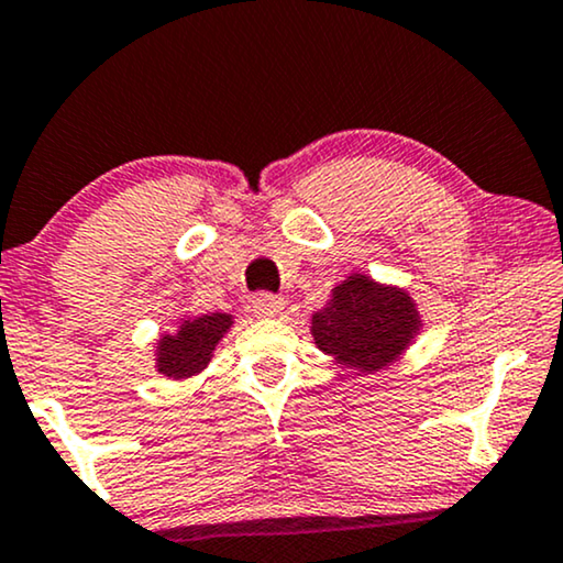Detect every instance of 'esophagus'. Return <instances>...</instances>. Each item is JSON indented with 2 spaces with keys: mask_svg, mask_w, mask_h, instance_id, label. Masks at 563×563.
I'll list each match as a JSON object with an SVG mask.
<instances>
[{
  "mask_svg": "<svg viewBox=\"0 0 563 563\" xmlns=\"http://www.w3.org/2000/svg\"><path fill=\"white\" fill-rule=\"evenodd\" d=\"M283 309H286V301H283V298H277L273 294L254 296V303H252L254 317H277L283 314Z\"/></svg>",
  "mask_w": 563,
  "mask_h": 563,
  "instance_id": "1",
  "label": "esophagus"
}]
</instances>
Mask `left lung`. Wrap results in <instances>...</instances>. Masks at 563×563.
I'll return each mask as SVG.
<instances>
[{
	"label": "left lung",
	"mask_w": 563,
	"mask_h": 563,
	"mask_svg": "<svg viewBox=\"0 0 563 563\" xmlns=\"http://www.w3.org/2000/svg\"><path fill=\"white\" fill-rule=\"evenodd\" d=\"M423 330L421 311L400 286L351 273L311 314V338L345 372L376 374L395 364Z\"/></svg>",
	"instance_id": "8db88e82"
}]
</instances>
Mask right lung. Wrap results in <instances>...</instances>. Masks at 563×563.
<instances>
[{
	"label": "right lung",
	"instance_id": "1",
	"mask_svg": "<svg viewBox=\"0 0 563 563\" xmlns=\"http://www.w3.org/2000/svg\"><path fill=\"white\" fill-rule=\"evenodd\" d=\"M233 327V314H199L179 319L176 332L161 334L155 340V372L166 379L184 382L202 374L210 366L212 353L223 334Z\"/></svg>",
	"mask_w": 563,
	"mask_h": 563
}]
</instances>
